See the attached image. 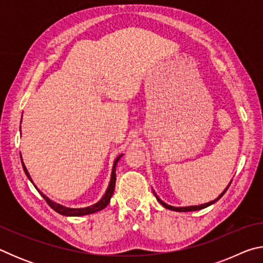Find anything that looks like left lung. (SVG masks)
Listing matches in <instances>:
<instances>
[{
    "label": "left lung",
    "mask_w": 263,
    "mask_h": 263,
    "mask_svg": "<svg viewBox=\"0 0 263 263\" xmlns=\"http://www.w3.org/2000/svg\"><path fill=\"white\" fill-rule=\"evenodd\" d=\"M231 182H232V180L230 181V183L228 184V186H226V188L224 189V191H222V193L218 196L217 198H215L213 199V201H210V202H208V203H204V204H199V205H190V206H173V205H169V204H167V203H164L162 199H160L159 198V196L155 194V191L153 190V193H154V195H155V197H157V199H158V202L160 203V204H162V205L166 208V209H169V210H173V211H179V212H188V211H197V210H202V209H205V208H208V206H210V205H212L213 203H216L217 201H219V199L222 197V195H224L225 193H226V190L229 189V186H230V184H231Z\"/></svg>",
    "instance_id": "obj_1"
}]
</instances>
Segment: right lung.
<instances>
[{
    "label": "right lung",
    "mask_w": 263,
    "mask_h": 263,
    "mask_svg": "<svg viewBox=\"0 0 263 263\" xmlns=\"http://www.w3.org/2000/svg\"><path fill=\"white\" fill-rule=\"evenodd\" d=\"M22 123V122H21ZM123 157V154L118 155L117 158H116L115 162H114V166H112V171H111V176H110V182H109V185L108 188H106L104 195L102 196V198L100 199L99 202H96L95 204H92V205H89L86 208H68V206H65V205H61V204L57 203V202H53L52 199H50L47 197L46 195H44L41 190H39L37 186L34 185L32 179H31V176L29 174L28 169H26L25 164L23 162V159H22V155H21V160H22V166H23V169L25 172V175L28 176V179L31 181V183L34 185V188L38 190V193L42 195V197L45 199L47 202L48 205H50L53 210L55 212L60 213L62 216H67V217H80V216H86V215H90V213H95L97 211H101L103 210V209L108 205L110 199H111V196L114 194V190H115V185H116V167H117V163L119 161V159Z\"/></svg>",
    "instance_id": "right-lung-1"
}]
</instances>
